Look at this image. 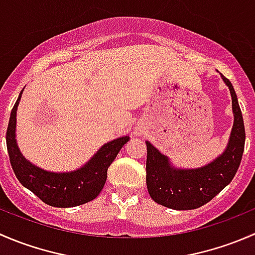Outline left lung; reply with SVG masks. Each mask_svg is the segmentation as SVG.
Returning <instances> with one entry per match:
<instances>
[{
	"label": "left lung",
	"instance_id": "left-lung-1",
	"mask_svg": "<svg viewBox=\"0 0 255 255\" xmlns=\"http://www.w3.org/2000/svg\"><path fill=\"white\" fill-rule=\"evenodd\" d=\"M230 87L235 123L227 149L222 155L204 168L175 169L168 158L146 143V187L151 199L173 210H194L210 202L233 180L241 165L246 142V130L232 84L222 75Z\"/></svg>",
	"mask_w": 255,
	"mask_h": 255
}]
</instances>
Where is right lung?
<instances>
[{
    "label": "right lung",
    "instance_id": "obj_1",
    "mask_svg": "<svg viewBox=\"0 0 255 255\" xmlns=\"http://www.w3.org/2000/svg\"><path fill=\"white\" fill-rule=\"evenodd\" d=\"M22 91L11 111L6 132L9 161L17 179L43 202L54 207H74L96 199L106 182L107 169L129 137L105 144L86 165L71 173H49L37 168L25 160L16 142V115Z\"/></svg>",
    "mask_w": 255,
    "mask_h": 255
}]
</instances>
